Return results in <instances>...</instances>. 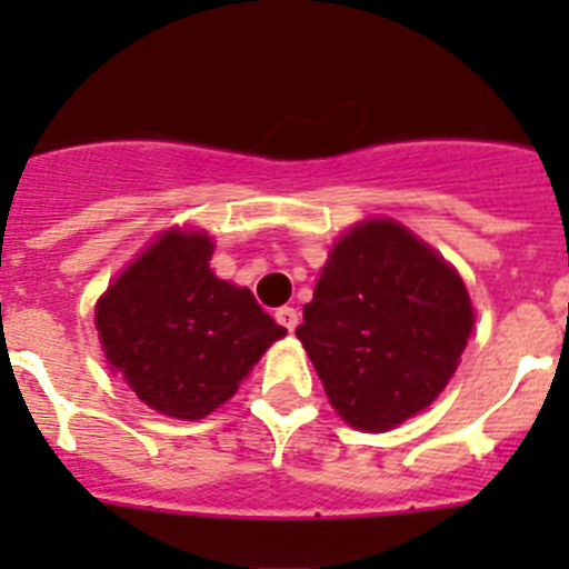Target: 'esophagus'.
I'll return each mask as SVG.
<instances>
[{"label":"esophagus","mask_w":569,"mask_h":569,"mask_svg":"<svg viewBox=\"0 0 569 569\" xmlns=\"http://www.w3.org/2000/svg\"><path fill=\"white\" fill-rule=\"evenodd\" d=\"M276 321H279L281 328H288L290 333H293L296 325H299V310L290 308V305H284V308L276 310Z\"/></svg>","instance_id":"obj_1"}]
</instances>
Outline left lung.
Listing matches in <instances>:
<instances>
[{
  "label": "left lung",
  "mask_w": 569,
  "mask_h": 569,
  "mask_svg": "<svg viewBox=\"0 0 569 569\" xmlns=\"http://www.w3.org/2000/svg\"><path fill=\"white\" fill-rule=\"evenodd\" d=\"M465 281L390 219L347 230L296 328L347 425L385 433L433 405L472 330Z\"/></svg>",
  "instance_id": "obj_1"
}]
</instances>
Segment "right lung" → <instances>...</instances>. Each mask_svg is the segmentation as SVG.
Wrapping results in <instances>:
<instances>
[{
  "mask_svg": "<svg viewBox=\"0 0 569 569\" xmlns=\"http://www.w3.org/2000/svg\"><path fill=\"white\" fill-rule=\"evenodd\" d=\"M210 256V236L168 230L97 301L110 367L144 405L184 421L224 405L288 333L248 288L216 279Z\"/></svg>",
  "mask_w": 569,
  "mask_h": 569,
  "instance_id": "1",
  "label": "right lung"
}]
</instances>
